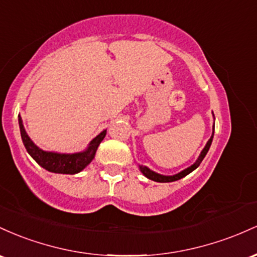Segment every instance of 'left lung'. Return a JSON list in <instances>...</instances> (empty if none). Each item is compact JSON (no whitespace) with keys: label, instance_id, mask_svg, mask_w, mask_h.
Instances as JSON below:
<instances>
[{"label":"left lung","instance_id":"left-lung-1","mask_svg":"<svg viewBox=\"0 0 257 257\" xmlns=\"http://www.w3.org/2000/svg\"><path fill=\"white\" fill-rule=\"evenodd\" d=\"M214 127H215V126H214ZM212 138H214V134H212L211 138H210V140L207 141L205 148H204L203 152L200 153V155H199L198 160L195 161V163L193 164L192 166H189L188 169H186V170H183V171H181L180 174L174 175V176H163V175L157 174V172L152 171V170H149L148 167H146V166H140L141 172H142V174H143L144 176H146V177H148L149 180L155 181V182H174V181L181 180V178L184 177V176H187L188 174H191L193 170H195L199 165H200V163H201V161H203L204 158H205L206 153L209 152L210 146H211V142H212Z\"/></svg>","mask_w":257,"mask_h":257}]
</instances>
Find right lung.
<instances>
[{"label":"right lung","mask_w":257,"mask_h":257,"mask_svg":"<svg viewBox=\"0 0 257 257\" xmlns=\"http://www.w3.org/2000/svg\"><path fill=\"white\" fill-rule=\"evenodd\" d=\"M19 127H20V135H22L23 143H24L25 148L29 154L33 157V159L46 169L47 171L54 172V174H66V175H74L77 172L82 171L88 164L91 163L92 159L96 155L97 148L103 138L105 137L106 131L104 130L100 132L98 136L91 141L90 146L86 149L85 152L81 153H75V154H59V153H52V152H45L40 149L39 147L34 144L30 137L28 136L25 132L24 126H23L22 117L19 116Z\"/></svg>","instance_id":"add662e5"}]
</instances>
